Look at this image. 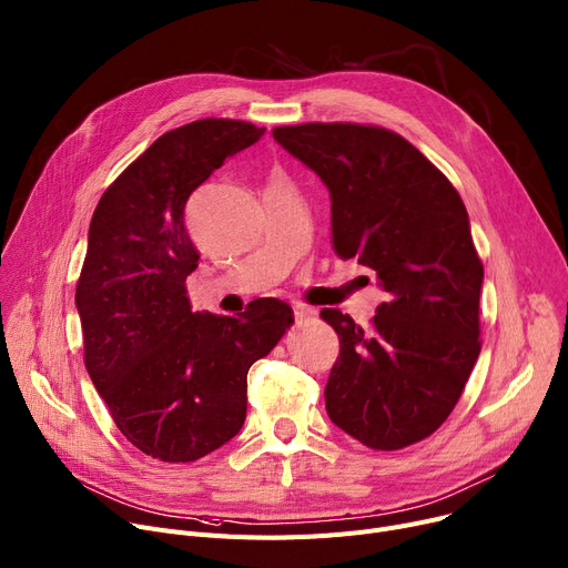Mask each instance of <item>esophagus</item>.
<instances>
[{
	"label": "esophagus",
	"instance_id": "esophagus-1",
	"mask_svg": "<svg viewBox=\"0 0 568 568\" xmlns=\"http://www.w3.org/2000/svg\"><path fill=\"white\" fill-rule=\"evenodd\" d=\"M315 317H317L315 311H311V308H306V306H301V304L294 306V322H296V324H306V322H311V320H315Z\"/></svg>",
	"mask_w": 568,
	"mask_h": 568
}]
</instances>
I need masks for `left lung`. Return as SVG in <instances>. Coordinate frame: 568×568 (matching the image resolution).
Instances as JSON below:
<instances>
[{"mask_svg":"<svg viewBox=\"0 0 568 568\" xmlns=\"http://www.w3.org/2000/svg\"><path fill=\"white\" fill-rule=\"evenodd\" d=\"M283 150L320 175L331 196L337 257L374 270L386 301L369 328L322 308L339 354L326 413L372 449L434 434L459 402L479 356L484 267L457 189L395 132L354 123L276 128Z\"/></svg>","mask_w":568,"mask_h":568,"instance_id":"obj_1","label":"left lung"}]
</instances>
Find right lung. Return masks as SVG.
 <instances>
[{
	"instance_id": "1",
	"label": "right lung",
	"mask_w": 568,
	"mask_h": 568,
	"mask_svg": "<svg viewBox=\"0 0 568 568\" xmlns=\"http://www.w3.org/2000/svg\"><path fill=\"white\" fill-rule=\"evenodd\" d=\"M262 134L229 119L162 134L106 189L89 225L74 292L84 363L121 434L160 462H196L237 436L248 367L294 322L274 296L237 317L192 313L184 290L201 257L184 225L186 201Z\"/></svg>"
}]
</instances>
